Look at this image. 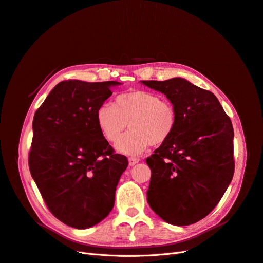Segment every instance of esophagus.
Returning a JSON list of instances; mask_svg holds the SVG:
<instances>
[{
  "mask_svg": "<svg viewBox=\"0 0 263 263\" xmlns=\"http://www.w3.org/2000/svg\"><path fill=\"white\" fill-rule=\"evenodd\" d=\"M139 159L138 157H129L128 159V163H129V166H134V165H136L137 163H139Z\"/></svg>",
  "mask_w": 263,
  "mask_h": 263,
  "instance_id": "1",
  "label": "esophagus"
}]
</instances>
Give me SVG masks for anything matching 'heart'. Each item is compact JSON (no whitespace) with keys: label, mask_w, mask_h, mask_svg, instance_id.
<instances>
[{"label":"heart","mask_w":263,"mask_h":263,"mask_svg":"<svg viewBox=\"0 0 263 263\" xmlns=\"http://www.w3.org/2000/svg\"><path fill=\"white\" fill-rule=\"evenodd\" d=\"M96 121L101 135L115 142L127 127L131 130L115 144V150L125 155H138L151 144L160 145L173 135L177 114L173 104L149 90H133L118 96L114 103L98 108Z\"/></svg>","instance_id":"heart-1"}]
</instances>
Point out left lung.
Returning <instances> with one entry per match:
<instances>
[{
    "mask_svg": "<svg viewBox=\"0 0 263 263\" xmlns=\"http://www.w3.org/2000/svg\"><path fill=\"white\" fill-rule=\"evenodd\" d=\"M166 95L177 114L171 138L145 160L152 211L174 226L205 218L223 196L234 174V130L212 91L182 78L141 81Z\"/></svg>",
    "mask_w": 263,
    "mask_h": 263,
    "instance_id": "8db88e82",
    "label": "left lung"
}]
</instances>
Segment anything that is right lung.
Listing matches in <instances>:
<instances>
[{"label": "right lung", "instance_id": "right-lung-1", "mask_svg": "<svg viewBox=\"0 0 263 263\" xmlns=\"http://www.w3.org/2000/svg\"><path fill=\"white\" fill-rule=\"evenodd\" d=\"M121 84L60 82L34 114L30 173L50 213L69 227L95 226L114 206L128 161L101 135L96 113Z\"/></svg>", "mask_w": 263, "mask_h": 263}]
</instances>
